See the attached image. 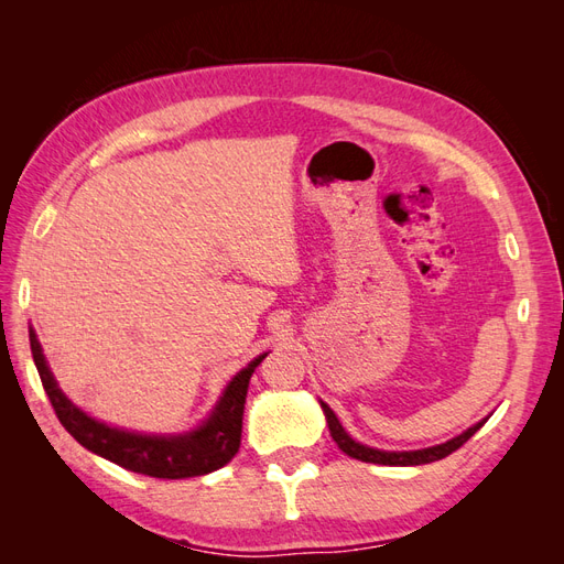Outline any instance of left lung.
Here are the masks:
<instances>
[{"mask_svg": "<svg viewBox=\"0 0 564 564\" xmlns=\"http://www.w3.org/2000/svg\"><path fill=\"white\" fill-rule=\"evenodd\" d=\"M319 404H322L324 416H327L329 433H332L334 442L338 445V449L346 452L348 456H352L357 460H365V464H379V466H421V464H433V460L445 458L452 452H456L460 445H466V442L487 423V419H482L480 423H475L473 429H468L466 433H460V435L452 437L449 442H445V445H435V447L416 449V452H383V449H373V447L360 445V442H355L344 431V425L338 423V419L329 409V404H324V402H319Z\"/></svg>", "mask_w": 564, "mask_h": 564, "instance_id": "obj_1", "label": "left lung"}]
</instances>
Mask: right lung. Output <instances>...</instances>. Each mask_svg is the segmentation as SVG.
<instances>
[{"label": "right lung", "instance_id": "obj_1", "mask_svg": "<svg viewBox=\"0 0 564 564\" xmlns=\"http://www.w3.org/2000/svg\"><path fill=\"white\" fill-rule=\"evenodd\" d=\"M30 350L32 360H35V367L40 371L42 386L51 400V406H54L63 429L70 433L82 447H87L89 452L104 456L127 470L150 477H162V480H183V477L214 473L218 468H224L237 454L242 440V416L249 379L253 369L259 367L268 355H259L237 373V377H232L218 404L214 406L212 416L204 421L199 429L183 435H143L100 423L67 400L46 365L37 334L32 327Z\"/></svg>", "mask_w": 564, "mask_h": 564}]
</instances>
